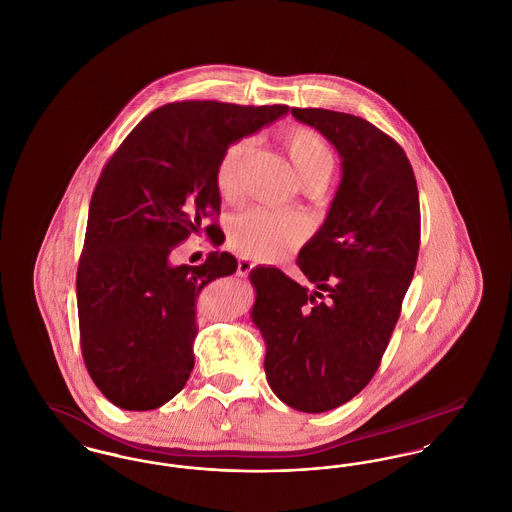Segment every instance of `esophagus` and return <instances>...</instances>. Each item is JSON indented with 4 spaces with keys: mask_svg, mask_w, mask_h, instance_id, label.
Listing matches in <instances>:
<instances>
[{
    "mask_svg": "<svg viewBox=\"0 0 512 512\" xmlns=\"http://www.w3.org/2000/svg\"><path fill=\"white\" fill-rule=\"evenodd\" d=\"M253 267H255V263L251 259H247V257H240L238 259V274L240 276H247L253 270Z\"/></svg>",
    "mask_w": 512,
    "mask_h": 512,
    "instance_id": "esophagus-1",
    "label": "esophagus"
}]
</instances>
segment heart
Here are the masks:
<instances>
[{
	"mask_svg": "<svg viewBox=\"0 0 512 512\" xmlns=\"http://www.w3.org/2000/svg\"><path fill=\"white\" fill-rule=\"evenodd\" d=\"M284 149L293 169L303 184H324L334 169V153L317 130L307 126H293L282 136ZM251 147L247 138L234 140L222 151L215 184L220 197L236 199L242 184V169ZM309 234V222L297 213H276L261 207L247 209L230 222V242L240 251L259 259H274L286 253L293 245L301 244Z\"/></svg>",
	"mask_w": 512,
	"mask_h": 512,
	"instance_id": "heart-1",
	"label": "heart"
}]
</instances>
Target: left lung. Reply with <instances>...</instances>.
I'll use <instances>...</instances> for the list:
<instances>
[{"mask_svg":"<svg viewBox=\"0 0 512 512\" xmlns=\"http://www.w3.org/2000/svg\"><path fill=\"white\" fill-rule=\"evenodd\" d=\"M338 149L341 182L328 217L301 247V286L278 268H253L251 318L267 343L268 386L288 407L324 413L372 380L420 247V203L413 167L374 124L328 109H297Z\"/></svg>","mask_w":512,"mask_h":512,"instance_id":"left-lung-1","label":"left lung"}]
</instances>
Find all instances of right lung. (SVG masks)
Segmentation results:
<instances>
[{
    "label": "right lung",
    "instance_id": "1",
    "mask_svg": "<svg viewBox=\"0 0 512 512\" xmlns=\"http://www.w3.org/2000/svg\"><path fill=\"white\" fill-rule=\"evenodd\" d=\"M288 105L174 101L149 113L101 171L76 272L80 347L99 391L126 411H151L182 390L194 368L195 303L236 272L211 251L174 267L176 245L219 226L215 169L222 151L284 117Z\"/></svg>",
    "mask_w": 512,
    "mask_h": 512
}]
</instances>
